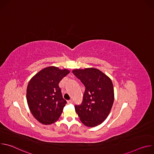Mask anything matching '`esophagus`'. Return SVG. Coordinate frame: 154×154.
<instances>
[{"instance_id":"obj_1","label":"esophagus","mask_w":154,"mask_h":154,"mask_svg":"<svg viewBox=\"0 0 154 154\" xmlns=\"http://www.w3.org/2000/svg\"><path fill=\"white\" fill-rule=\"evenodd\" d=\"M68 103H72V100H71V99L68 100Z\"/></svg>"}]
</instances>
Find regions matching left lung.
I'll use <instances>...</instances> for the list:
<instances>
[{
    "instance_id": "8db88e82",
    "label": "left lung",
    "mask_w": 154,
    "mask_h": 154,
    "mask_svg": "<svg viewBox=\"0 0 154 154\" xmlns=\"http://www.w3.org/2000/svg\"><path fill=\"white\" fill-rule=\"evenodd\" d=\"M73 74L85 87L81 104L75 105V112L87 127L102 123L111 111L114 102L113 83L99 69H75Z\"/></svg>"
}]
</instances>
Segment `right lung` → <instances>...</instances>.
<instances>
[{"instance_id":"1","label":"right lung","mask_w":154,"mask_h":154,"mask_svg":"<svg viewBox=\"0 0 154 154\" xmlns=\"http://www.w3.org/2000/svg\"><path fill=\"white\" fill-rule=\"evenodd\" d=\"M69 73L67 69L50 66L40 71L30 80L27 88V103L32 114L40 123L51 124L59 119L67 102L58 85Z\"/></svg>"}]
</instances>
